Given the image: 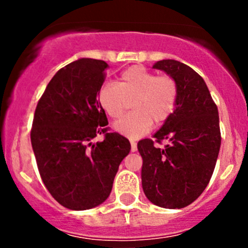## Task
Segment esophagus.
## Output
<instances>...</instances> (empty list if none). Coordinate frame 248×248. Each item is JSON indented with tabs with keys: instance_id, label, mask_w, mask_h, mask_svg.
Here are the masks:
<instances>
[{
	"instance_id": "1",
	"label": "esophagus",
	"mask_w": 248,
	"mask_h": 248,
	"mask_svg": "<svg viewBox=\"0 0 248 248\" xmlns=\"http://www.w3.org/2000/svg\"><path fill=\"white\" fill-rule=\"evenodd\" d=\"M131 150L133 152L137 151V142L134 141V140H132V141H131Z\"/></svg>"
}]
</instances>
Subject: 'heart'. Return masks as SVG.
I'll use <instances>...</instances> for the list:
<instances>
[{
  "label": "heart",
  "mask_w": 248,
  "mask_h": 248,
  "mask_svg": "<svg viewBox=\"0 0 248 248\" xmlns=\"http://www.w3.org/2000/svg\"><path fill=\"white\" fill-rule=\"evenodd\" d=\"M179 89L171 77L157 76L142 66H132L120 76L119 82H104L98 90V102L106 114L117 119L132 101V109L114 124L128 138L137 139L171 116L177 106Z\"/></svg>",
  "instance_id": "1"
}]
</instances>
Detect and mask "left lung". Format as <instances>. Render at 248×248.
I'll use <instances>...</instances> for the list:
<instances>
[{
    "instance_id": "8db88e82",
    "label": "left lung",
    "mask_w": 248,
    "mask_h": 248,
    "mask_svg": "<svg viewBox=\"0 0 248 248\" xmlns=\"http://www.w3.org/2000/svg\"><path fill=\"white\" fill-rule=\"evenodd\" d=\"M155 69L166 72L176 81L177 106L152 139L138 142L142 158L141 185L150 202L166 209L192 204L206 188L221 147L217 106L204 79L187 64L162 60Z\"/></svg>"
}]
</instances>
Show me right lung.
<instances>
[{
    "label": "right lung",
    "instance_id": "1",
    "mask_svg": "<svg viewBox=\"0 0 248 248\" xmlns=\"http://www.w3.org/2000/svg\"><path fill=\"white\" fill-rule=\"evenodd\" d=\"M108 63L80 59L60 69L37 104L31 144L39 174L49 193L62 206L87 210L107 201L128 139L108 133L98 90ZM104 134L96 144L92 139Z\"/></svg>",
    "mask_w": 248,
    "mask_h": 248
}]
</instances>
